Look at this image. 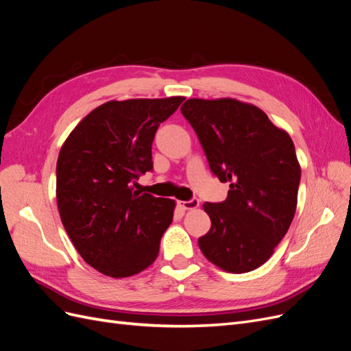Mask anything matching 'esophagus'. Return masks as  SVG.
<instances>
[{
    "label": "esophagus",
    "instance_id": "obj_1",
    "mask_svg": "<svg viewBox=\"0 0 351 351\" xmlns=\"http://www.w3.org/2000/svg\"><path fill=\"white\" fill-rule=\"evenodd\" d=\"M178 205L182 206L183 209H195L199 206V199L197 197H192L190 200H180Z\"/></svg>",
    "mask_w": 351,
    "mask_h": 351
}]
</instances>
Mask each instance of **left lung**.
Here are the masks:
<instances>
[{
  "label": "left lung",
  "instance_id": "left-lung-1",
  "mask_svg": "<svg viewBox=\"0 0 351 351\" xmlns=\"http://www.w3.org/2000/svg\"><path fill=\"white\" fill-rule=\"evenodd\" d=\"M182 114L204 147L212 174L230 182L224 202H205L210 230L199 237L206 259L243 274L267 262L289 231L300 165L289 133L236 99H187Z\"/></svg>",
  "mask_w": 351,
  "mask_h": 351
}]
</instances>
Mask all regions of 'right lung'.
<instances>
[{"label":"right lung","mask_w":351,"mask_h":351,"mask_svg":"<svg viewBox=\"0 0 351 351\" xmlns=\"http://www.w3.org/2000/svg\"><path fill=\"white\" fill-rule=\"evenodd\" d=\"M184 98L110 101L76 125L57 161V204L84 262L114 278L146 269L173 221L174 200L134 190L152 171L159 124Z\"/></svg>","instance_id":"1"}]
</instances>
